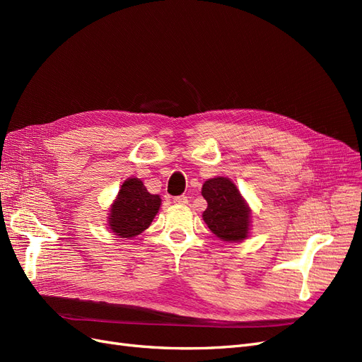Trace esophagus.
<instances>
[{"label": "esophagus", "instance_id": "esophagus-1", "mask_svg": "<svg viewBox=\"0 0 362 362\" xmlns=\"http://www.w3.org/2000/svg\"><path fill=\"white\" fill-rule=\"evenodd\" d=\"M173 202L178 205H185V204H189V199H187V196H177V198H173Z\"/></svg>", "mask_w": 362, "mask_h": 362}]
</instances>
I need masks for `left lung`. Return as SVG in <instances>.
<instances>
[{
  "instance_id": "obj_1",
  "label": "left lung",
  "mask_w": 362,
  "mask_h": 362,
  "mask_svg": "<svg viewBox=\"0 0 362 362\" xmlns=\"http://www.w3.org/2000/svg\"><path fill=\"white\" fill-rule=\"evenodd\" d=\"M201 193L208 204L202 218L217 238L237 243L249 237L250 208L231 180L226 177L206 180Z\"/></svg>"
}]
</instances>
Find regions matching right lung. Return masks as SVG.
Masks as SVG:
<instances>
[{"instance_id":"right-lung-1","label":"right lung","mask_w":362,"mask_h":362,"mask_svg":"<svg viewBox=\"0 0 362 362\" xmlns=\"http://www.w3.org/2000/svg\"><path fill=\"white\" fill-rule=\"evenodd\" d=\"M160 206V196L151 194L141 180L127 178L110 205L108 229L120 238H133L149 228Z\"/></svg>"}]
</instances>
